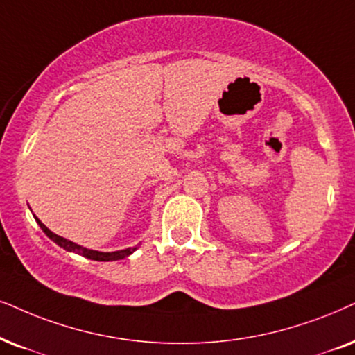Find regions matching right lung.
Segmentation results:
<instances>
[{
	"instance_id": "1",
	"label": "right lung",
	"mask_w": 355,
	"mask_h": 355,
	"mask_svg": "<svg viewBox=\"0 0 355 355\" xmlns=\"http://www.w3.org/2000/svg\"><path fill=\"white\" fill-rule=\"evenodd\" d=\"M35 222L39 223V227L42 228V232L47 234V236L52 239L53 243H57L60 248H63V250L68 251V252H76V254H80L83 257H87V259L91 261H103V262H107V261H119V259H125L132 254L133 251H137V248H127V250H121V251H112V252H103V251H94V250H87V248H83L80 245H76V243L70 241V239L67 238H62L58 236V234H55L53 232H50V230L45 227V225L40 222L39 218L35 217Z\"/></svg>"
}]
</instances>
